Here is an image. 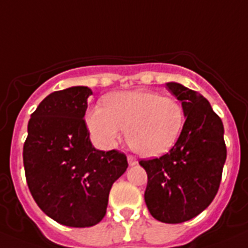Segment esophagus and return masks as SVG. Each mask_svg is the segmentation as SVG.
Segmentation results:
<instances>
[{
    "label": "esophagus",
    "instance_id": "esophagus-1",
    "mask_svg": "<svg viewBox=\"0 0 248 248\" xmlns=\"http://www.w3.org/2000/svg\"><path fill=\"white\" fill-rule=\"evenodd\" d=\"M127 161H128V165L130 166H135L137 165V158L135 156H127Z\"/></svg>",
    "mask_w": 248,
    "mask_h": 248
}]
</instances>
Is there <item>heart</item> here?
<instances>
[{
  "mask_svg": "<svg viewBox=\"0 0 248 248\" xmlns=\"http://www.w3.org/2000/svg\"><path fill=\"white\" fill-rule=\"evenodd\" d=\"M86 124L100 147H115L127 128V141L146 157L169 152L178 141L185 111L176 98L148 90L118 91L106 96L103 107L87 111Z\"/></svg>",
  "mask_w": 248,
  "mask_h": 248,
  "instance_id": "1",
  "label": "heart"
}]
</instances>
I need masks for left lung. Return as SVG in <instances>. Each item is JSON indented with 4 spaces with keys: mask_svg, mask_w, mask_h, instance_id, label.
Returning a JSON list of instances; mask_svg holds the SVG:
<instances>
[{
    "mask_svg": "<svg viewBox=\"0 0 248 248\" xmlns=\"http://www.w3.org/2000/svg\"><path fill=\"white\" fill-rule=\"evenodd\" d=\"M166 86L182 103L186 121L170 152L140 165L147 172L145 202L150 214L161 222L181 223L214 201L227 151L223 124L210 102L181 83Z\"/></svg>",
    "mask_w": 248,
    "mask_h": 248,
    "instance_id": "left-lung-1",
    "label": "left lung"
}]
</instances>
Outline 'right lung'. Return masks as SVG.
Segmentation results:
<instances>
[{
    "mask_svg": "<svg viewBox=\"0 0 248 248\" xmlns=\"http://www.w3.org/2000/svg\"><path fill=\"white\" fill-rule=\"evenodd\" d=\"M91 88L48 94L31 115L23 145L27 185L38 207L68 227H91L106 215L109 189L128 167L126 155L92 146L83 120Z\"/></svg>",
    "mask_w": 248,
    "mask_h": 248,
    "instance_id": "obj_1",
    "label": "right lung"
}]
</instances>
